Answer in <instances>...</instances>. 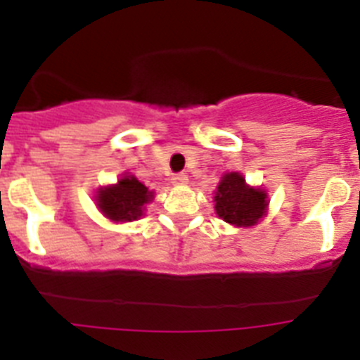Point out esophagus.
<instances>
[{
  "mask_svg": "<svg viewBox=\"0 0 360 360\" xmlns=\"http://www.w3.org/2000/svg\"><path fill=\"white\" fill-rule=\"evenodd\" d=\"M187 180H189V176L186 173H176L173 176V184H176V186H184V184H187Z\"/></svg>",
  "mask_w": 360,
  "mask_h": 360,
  "instance_id": "1",
  "label": "esophagus"
}]
</instances>
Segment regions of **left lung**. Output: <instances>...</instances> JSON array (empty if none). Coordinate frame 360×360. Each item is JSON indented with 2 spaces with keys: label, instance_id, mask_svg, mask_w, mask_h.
I'll list each match as a JSON object with an SVG mask.
<instances>
[{
  "label": "left lung",
  "instance_id": "obj_1",
  "mask_svg": "<svg viewBox=\"0 0 360 360\" xmlns=\"http://www.w3.org/2000/svg\"><path fill=\"white\" fill-rule=\"evenodd\" d=\"M214 209L219 218L238 227H250L266 209V193L245 184L240 173H227L214 196Z\"/></svg>",
  "mask_w": 360,
  "mask_h": 360
}]
</instances>
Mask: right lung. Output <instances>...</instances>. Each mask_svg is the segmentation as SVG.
Instances as JSON below:
<instances>
[{"mask_svg":"<svg viewBox=\"0 0 360 360\" xmlns=\"http://www.w3.org/2000/svg\"><path fill=\"white\" fill-rule=\"evenodd\" d=\"M153 193L139 182L135 176L120 178L117 186L101 187L97 195V205L113 221H131L141 218L144 205L151 202Z\"/></svg>","mask_w":360,"mask_h":360,"instance_id":"1","label":"right lung"}]
</instances>
